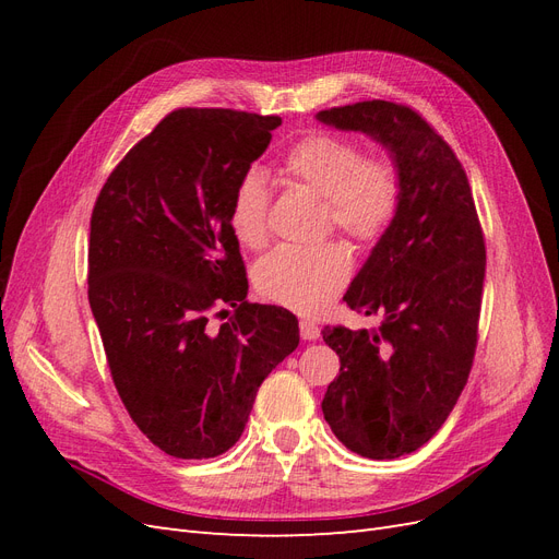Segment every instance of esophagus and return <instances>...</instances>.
Segmentation results:
<instances>
[{
  "label": "esophagus",
  "instance_id": "esophagus-1",
  "mask_svg": "<svg viewBox=\"0 0 559 559\" xmlns=\"http://www.w3.org/2000/svg\"><path fill=\"white\" fill-rule=\"evenodd\" d=\"M300 337L302 341H317L319 337V326H317V321H312V319H300Z\"/></svg>",
  "mask_w": 559,
  "mask_h": 559
}]
</instances>
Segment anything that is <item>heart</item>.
Masks as SVG:
<instances>
[{"label":"heart","mask_w":559,"mask_h":559,"mask_svg":"<svg viewBox=\"0 0 559 559\" xmlns=\"http://www.w3.org/2000/svg\"><path fill=\"white\" fill-rule=\"evenodd\" d=\"M280 173L324 198L326 224L361 245L378 242L401 207L403 179L392 156L366 154L357 140L335 132H312L282 158ZM270 191L259 173H247L230 195L228 222L245 247L267 240ZM347 251L335 245L280 247L257 267L259 292L280 306L317 314L347 284Z\"/></svg>","instance_id":"b5f03b06"}]
</instances>
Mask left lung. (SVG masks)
<instances>
[{
	"label": "left lung",
	"mask_w": 559,
	"mask_h": 559,
	"mask_svg": "<svg viewBox=\"0 0 559 559\" xmlns=\"http://www.w3.org/2000/svg\"><path fill=\"white\" fill-rule=\"evenodd\" d=\"M366 132L396 160L403 193L394 224L352 280L345 302L382 314L376 331L326 326L341 357L321 411L347 450L368 460L415 452L443 427L478 345L485 238L462 163L425 118L368 99L317 114Z\"/></svg>",
	"instance_id": "1"
}]
</instances>
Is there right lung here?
Instances as JSON below:
<instances>
[{
  "label": "right lung",
  "mask_w": 559,
  "mask_h": 559,
  "mask_svg": "<svg viewBox=\"0 0 559 559\" xmlns=\"http://www.w3.org/2000/svg\"><path fill=\"white\" fill-rule=\"evenodd\" d=\"M277 126L280 116L177 109L128 151L93 207L88 300L116 392L177 460L238 443L261 382L300 341L289 310L247 300L228 222L235 186ZM222 305L236 317L212 330Z\"/></svg>",
  "instance_id": "right-lung-1"
}]
</instances>
